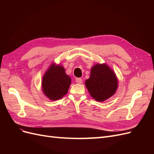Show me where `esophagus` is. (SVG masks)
Here are the masks:
<instances>
[{
  "label": "esophagus",
  "mask_w": 154,
  "mask_h": 154,
  "mask_svg": "<svg viewBox=\"0 0 154 154\" xmlns=\"http://www.w3.org/2000/svg\"><path fill=\"white\" fill-rule=\"evenodd\" d=\"M75 81L77 83H78V84H81V83H82V79L80 78H76L75 79Z\"/></svg>",
  "instance_id": "esophagus-1"
}]
</instances>
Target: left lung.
I'll list each match as a JSON object with an SVG mask.
<instances>
[{"label": "left lung", "mask_w": 154, "mask_h": 154, "mask_svg": "<svg viewBox=\"0 0 154 154\" xmlns=\"http://www.w3.org/2000/svg\"><path fill=\"white\" fill-rule=\"evenodd\" d=\"M85 85L91 96L97 101H103L114 94L118 88L115 73L105 64H96L91 69L90 78Z\"/></svg>", "instance_id": "8db88e82"}]
</instances>
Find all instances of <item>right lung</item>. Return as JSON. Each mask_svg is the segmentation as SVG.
<instances>
[{"instance_id":"1","label":"right lung","mask_w":154,"mask_h":154,"mask_svg":"<svg viewBox=\"0 0 154 154\" xmlns=\"http://www.w3.org/2000/svg\"><path fill=\"white\" fill-rule=\"evenodd\" d=\"M71 83V79L66 74L62 66H51L44 74L42 88L44 94L52 100L61 99L66 95Z\"/></svg>"}]
</instances>
